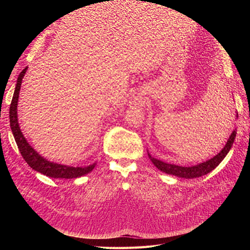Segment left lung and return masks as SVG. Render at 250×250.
<instances>
[{
	"mask_svg": "<svg viewBox=\"0 0 250 250\" xmlns=\"http://www.w3.org/2000/svg\"><path fill=\"white\" fill-rule=\"evenodd\" d=\"M237 118H238V113H237ZM236 133H237V129H234L231 132L228 142H226L223 149L217 155L211 157L210 160H208L207 162H203L201 164L195 165V166H191V167H183V166H177V165L165 163L160 160H156V158L152 157L149 153H148V156L150 158V161L153 163L155 167L158 170H161L162 172L171 174V175H175L177 177L187 178V179L188 178H197V177L206 175V174L209 173L210 171H213L217 167V166L223 161V158L228 155L229 151L230 150L232 144L234 142V139H236Z\"/></svg>",
	"mask_w": 250,
	"mask_h": 250,
	"instance_id": "8db88e82",
	"label": "left lung"
}]
</instances>
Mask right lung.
Instances as JSON below:
<instances>
[{"label":"right lung","instance_id":"1","mask_svg":"<svg viewBox=\"0 0 250 250\" xmlns=\"http://www.w3.org/2000/svg\"><path fill=\"white\" fill-rule=\"evenodd\" d=\"M27 69L28 66H26L19 75L16 89H14L12 101L9 108L10 127L21 156L24 157L26 163L33 170L52 178L70 179V178H77V177L85 175V174L89 173L95 168L96 163L87 166V167H70V166L50 162L37 153L36 151L32 148V146H30V144L27 142L24 134L21 133V128L19 126V120H18V101H19L20 89L21 85V80L25 76Z\"/></svg>","mask_w":250,"mask_h":250}]
</instances>
